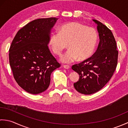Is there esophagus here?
I'll list each match as a JSON object with an SVG mask.
<instances>
[{
  "label": "esophagus",
  "mask_w": 128,
  "mask_h": 128,
  "mask_svg": "<svg viewBox=\"0 0 128 128\" xmlns=\"http://www.w3.org/2000/svg\"><path fill=\"white\" fill-rule=\"evenodd\" d=\"M63 67L65 69H69L70 68V66H68V65H64Z\"/></svg>",
  "instance_id": "obj_1"
}]
</instances>
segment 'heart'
Returning a JSON list of instances; mask_svg holds the SVG:
<instances>
[{
    "instance_id": "obj_1",
    "label": "heart",
    "mask_w": 128,
    "mask_h": 128,
    "mask_svg": "<svg viewBox=\"0 0 128 128\" xmlns=\"http://www.w3.org/2000/svg\"><path fill=\"white\" fill-rule=\"evenodd\" d=\"M98 34L96 30L77 22L64 24L59 32L54 33L50 38V46L54 53L60 56L68 43L69 50L61 57L64 63H70L78 59H88L93 54L97 44Z\"/></svg>"
}]
</instances>
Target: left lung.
<instances>
[{"label": "left lung", "mask_w": 128, "mask_h": 128, "mask_svg": "<svg viewBox=\"0 0 128 128\" xmlns=\"http://www.w3.org/2000/svg\"><path fill=\"white\" fill-rule=\"evenodd\" d=\"M93 21L97 25L100 38L97 50L90 58L72 67L80 76L74 88L84 94L102 89L112 77L118 63V51L112 31L100 21Z\"/></svg>", "instance_id": "8db88e82"}]
</instances>
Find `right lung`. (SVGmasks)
Returning a JSON list of instances; mask_svg holds the SVG:
<instances>
[{"instance_id":"add662e5","label":"right lung","mask_w":128,"mask_h":128,"mask_svg":"<svg viewBox=\"0 0 128 128\" xmlns=\"http://www.w3.org/2000/svg\"><path fill=\"white\" fill-rule=\"evenodd\" d=\"M58 18H38L19 30L9 49V62L14 78L31 94L44 92L50 86V75L61 64L50 50V30Z\"/></svg>"}]
</instances>
